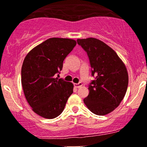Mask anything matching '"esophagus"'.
<instances>
[{
  "instance_id": "1",
  "label": "esophagus",
  "mask_w": 147,
  "mask_h": 147,
  "mask_svg": "<svg viewBox=\"0 0 147 147\" xmlns=\"http://www.w3.org/2000/svg\"><path fill=\"white\" fill-rule=\"evenodd\" d=\"M82 85H83V84H82L81 83H74V86H75V87H76V88H79V87H81Z\"/></svg>"
}]
</instances>
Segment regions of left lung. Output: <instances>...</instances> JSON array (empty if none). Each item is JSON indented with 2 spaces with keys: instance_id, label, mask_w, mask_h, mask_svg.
<instances>
[{
  "instance_id": "1",
  "label": "left lung",
  "mask_w": 147,
  "mask_h": 147,
  "mask_svg": "<svg viewBox=\"0 0 147 147\" xmlns=\"http://www.w3.org/2000/svg\"><path fill=\"white\" fill-rule=\"evenodd\" d=\"M77 44L87 52L95 78L89 84V93L84 103L95 114L106 115L120 105L126 93V66L113 49L97 39H78Z\"/></svg>"
}]
</instances>
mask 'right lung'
Instances as JSON below:
<instances>
[{
	"instance_id": "1",
	"label": "right lung",
	"mask_w": 147,
	"mask_h": 147,
	"mask_svg": "<svg viewBox=\"0 0 147 147\" xmlns=\"http://www.w3.org/2000/svg\"><path fill=\"white\" fill-rule=\"evenodd\" d=\"M76 44L71 39L50 38L25 56L21 68L23 92L33 111L43 118L59 116L73 93L72 83L55 77Z\"/></svg>"
}]
</instances>
